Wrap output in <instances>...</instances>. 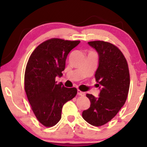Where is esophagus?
I'll list each match as a JSON object with an SVG mask.
<instances>
[{"label":"esophagus","mask_w":147,"mask_h":147,"mask_svg":"<svg viewBox=\"0 0 147 147\" xmlns=\"http://www.w3.org/2000/svg\"><path fill=\"white\" fill-rule=\"evenodd\" d=\"M77 95H80V96H84L85 95V92H82V91H81L79 90H77Z\"/></svg>","instance_id":"1"}]
</instances>
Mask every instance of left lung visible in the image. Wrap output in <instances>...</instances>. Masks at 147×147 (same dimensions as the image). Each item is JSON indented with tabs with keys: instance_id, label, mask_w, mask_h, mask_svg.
I'll use <instances>...</instances> for the list:
<instances>
[{
	"instance_id": "8db88e82",
	"label": "left lung",
	"mask_w": 147,
	"mask_h": 147,
	"mask_svg": "<svg viewBox=\"0 0 147 147\" xmlns=\"http://www.w3.org/2000/svg\"><path fill=\"white\" fill-rule=\"evenodd\" d=\"M98 53L96 82L100 88L99 97L90 94V106L82 117L91 125L102 126L111 121L125 104L130 86L129 67L122 52L115 45L103 41L88 42Z\"/></svg>"
}]
</instances>
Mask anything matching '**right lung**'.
Masks as SVG:
<instances>
[{
    "mask_svg": "<svg viewBox=\"0 0 147 147\" xmlns=\"http://www.w3.org/2000/svg\"><path fill=\"white\" fill-rule=\"evenodd\" d=\"M79 41L51 38L40 44L30 55L25 72V90L40 123L51 127L59 122L63 104L77 93L76 88L64 87L55 78L61 77L67 56Z\"/></svg>",
    "mask_w": 147,
    "mask_h": 147,
    "instance_id": "add662e5",
    "label": "right lung"
}]
</instances>
